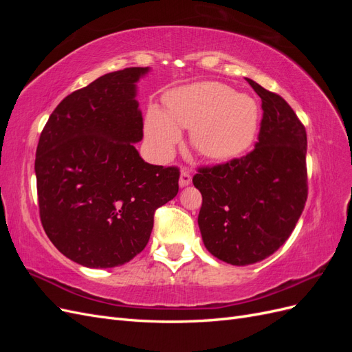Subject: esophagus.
I'll return each mask as SVG.
<instances>
[{"label": "esophagus", "mask_w": 352, "mask_h": 352, "mask_svg": "<svg viewBox=\"0 0 352 352\" xmlns=\"http://www.w3.org/2000/svg\"><path fill=\"white\" fill-rule=\"evenodd\" d=\"M190 182H192V177H190L189 172H186V170H182V172H180V177H179V186L180 188H185Z\"/></svg>", "instance_id": "1"}]
</instances>
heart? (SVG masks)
<instances>
[{
    "mask_svg": "<svg viewBox=\"0 0 352 352\" xmlns=\"http://www.w3.org/2000/svg\"><path fill=\"white\" fill-rule=\"evenodd\" d=\"M260 124L258 104L219 82H198L166 97V113L148 110L145 135L157 155H166L179 141V129H192L195 150L210 160L225 162L250 150Z\"/></svg>",
    "mask_w": 352,
    "mask_h": 352,
    "instance_id": "b5f03b06",
    "label": "heart"
}]
</instances>
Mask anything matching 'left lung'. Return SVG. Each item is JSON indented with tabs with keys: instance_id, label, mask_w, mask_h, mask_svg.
Here are the masks:
<instances>
[{
	"instance_id": "left-lung-1",
	"label": "left lung",
	"mask_w": 352,
	"mask_h": 352,
	"mask_svg": "<svg viewBox=\"0 0 352 352\" xmlns=\"http://www.w3.org/2000/svg\"><path fill=\"white\" fill-rule=\"evenodd\" d=\"M261 98L258 142L245 157L199 168L198 226L206 248L232 265L267 258L291 236L307 201V133L280 95L247 78Z\"/></svg>"
}]
</instances>
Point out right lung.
I'll list each match as a JSON object with an SVG mask.
<instances>
[{"instance_id":"1","label":"right lung","mask_w":352,"mask_h":352,"mask_svg":"<svg viewBox=\"0 0 352 352\" xmlns=\"http://www.w3.org/2000/svg\"><path fill=\"white\" fill-rule=\"evenodd\" d=\"M150 67L107 73L63 100L41 133L35 175L42 226L67 258L91 269L131 261L154 212L179 190V170L146 163L138 82Z\"/></svg>"}]
</instances>
